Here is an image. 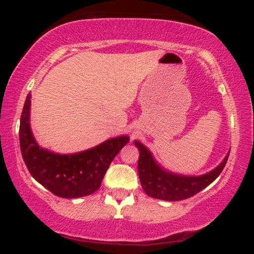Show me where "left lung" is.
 I'll use <instances>...</instances> for the list:
<instances>
[{"instance_id": "1", "label": "left lung", "mask_w": 254, "mask_h": 254, "mask_svg": "<svg viewBox=\"0 0 254 254\" xmlns=\"http://www.w3.org/2000/svg\"><path fill=\"white\" fill-rule=\"evenodd\" d=\"M134 145L140 152L137 174L144 192L152 198L168 201L186 199L203 190L220 176L230 154V152L227 153L220 165L208 173L200 176H187L163 168L154 159L151 151L140 141L135 140Z\"/></svg>"}]
</instances>
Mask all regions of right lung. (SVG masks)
I'll return each instance as SVG.
<instances>
[{
  "instance_id": "right-lung-1",
  "label": "right lung",
  "mask_w": 254,
  "mask_h": 254,
  "mask_svg": "<svg viewBox=\"0 0 254 254\" xmlns=\"http://www.w3.org/2000/svg\"><path fill=\"white\" fill-rule=\"evenodd\" d=\"M31 94H28L20 121V148L32 177L56 196L79 198L95 192L106 170L130 137H111L80 152L62 154L40 147L30 127Z\"/></svg>"
}]
</instances>
